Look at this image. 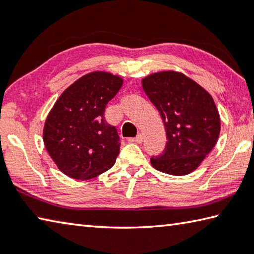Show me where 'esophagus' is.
<instances>
[{"label": "esophagus", "mask_w": 254, "mask_h": 254, "mask_svg": "<svg viewBox=\"0 0 254 254\" xmlns=\"http://www.w3.org/2000/svg\"><path fill=\"white\" fill-rule=\"evenodd\" d=\"M128 141H130V142H134V143H141L143 141V137L141 134H137L135 137H130Z\"/></svg>", "instance_id": "esophagus-1"}]
</instances>
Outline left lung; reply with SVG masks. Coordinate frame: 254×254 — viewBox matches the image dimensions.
I'll return each instance as SVG.
<instances>
[{
	"label": "left lung",
	"instance_id": "8db88e82",
	"mask_svg": "<svg viewBox=\"0 0 254 254\" xmlns=\"http://www.w3.org/2000/svg\"><path fill=\"white\" fill-rule=\"evenodd\" d=\"M142 87L160 114L167 136L165 149L151 157V165L169 175L190 174L212 151L220 135V115L212 96L176 71L145 77Z\"/></svg>",
	"mask_w": 254,
	"mask_h": 254
}]
</instances>
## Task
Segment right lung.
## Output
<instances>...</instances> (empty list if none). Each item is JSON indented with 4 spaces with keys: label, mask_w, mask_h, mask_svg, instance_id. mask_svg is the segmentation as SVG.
I'll return each instance as SVG.
<instances>
[{
    "label": "right lung",
    "mask_w": 254,
    "mask_h": 254,
    "mask_svg": "<svg viewBox=\"0 0 254 254\" xmlns=\"http://www.w3.org/2000/svg\"><path fill=\"white\" fill-rule=\"evenodd\" d=\"M123 80L109 72H91L70 85L46 120L44 142L58 168L74 179H91L109 170L120 153L117 127L104 111Z\"/></svg>",
    "instance_id": "1"
}]
</instances>
